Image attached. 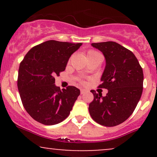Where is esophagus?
<instances>
[{
	"instance_id": "obj_1",
	"label": "esophagus",
	"mask_w": 157,
	"mask_h": 157,
	"mask_svg": "<svg viewBox=\"0 0 157 157\" xmlns=\"http://www.w3.org/2000/svg\"><path fill=\"white\" fill-rule=\"evenodd\" d=\"M86 89H80V94H83L86 92Z\"/></svg>"
}]
</instances>
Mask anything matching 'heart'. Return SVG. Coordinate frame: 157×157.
Here are the masks:
<instances>
[{"label": "heart", "instance_id": "b5f03b06", "mask_svg": "<svg viewBox=\"0 0 157 157\" xmlns=\"http://www.w3.org/2000/svg\"><path fill=\"white\" fill-rule=\"evenodd\" d=\"M97 54H99V52L94 51V50H89V51H88V52H87L88 58H89V57H91V56L97 55Z\"/></svg>", "mask_w": 157, "mask_h": 157}]
</instances>
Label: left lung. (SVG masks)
<instances>
[{
  "mask_svg": "<svg viewBox=\"0 0 157 157\" xmlns=\"http://www.w3.org/2000/svg\"><path fill=\"white\" fill-rule=\"evenodd\" d=\"M105 57L100 89H108L105 97L94 94L89 111L100 125L112 127L125 122L134 112L143 89V71L132 52L113 41L91 44Z\"/></svg>",
  "mask_w": 157,
  "mask_h": 157,
  "instance_id": "8db88e82",
  "label": "left lung"
}]
</instances>
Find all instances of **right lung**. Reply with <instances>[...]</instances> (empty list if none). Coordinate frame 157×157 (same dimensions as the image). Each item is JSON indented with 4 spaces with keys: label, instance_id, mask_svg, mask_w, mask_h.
Masks as SVG:
<instances>
[{
    "label": "right lung",
    "instance_id": "1",
    "mask_svg": "<svg viewBox=\"0 0 157 157\" xmlns=\"http://www.w3.org/2000/svg\"><path fill=\"white\" fill-rule=\"evenodd\" d=\"M81 46L46 41L32 47L20 63V97L27 113L40 123L55 125L69 115L80 91L72 86L60 90L55 85V77L66 69L69 57Z\"/></svg>",
    "mask_w": 157,
    "mask_h": 157
}]
</instances>
